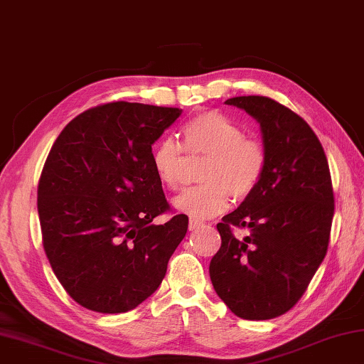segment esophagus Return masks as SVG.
<instances>
[{
    "mask_svg": "<svg viewBox=\"0 0 364 364\" xmlns=\"http://www.w3.org/2000/svg\"><path fill=\"white\" fill-rule=\"evenodd\" d=\"M205 227V224H203V222H200V220H190L188 222V228L190 230H198V228H203Z\"/></svg>",
    "mask_w": 364,
    "mask_h": 364,
    "instance_id": "esophagus-1",
    "label": "esophagus"
}]
</instances>
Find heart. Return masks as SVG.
<instances>
[{
	"mask_svg": "<svg viewBox=\"0 0 364 364\" xmlns=\"http://www.w3.org/2000/svg\"><path fill=\"white\" fill-rule=\"evenodd\" d=\"M190 158H208L201 171L205 186L172 201L178 213L193 219L214 218L227 211L230 200L243 201L256 192L267 169V151L259 140L246 137L243 127L219 112H206L182 127ZM158 181L177 190L186 183L188 158L174 139H163L151 153Z\"/></svg>",
	"mask_w": 364,
	"mask_h": 364,
	"instance_id": "1",
	"label": "heart"
}]
</instances>
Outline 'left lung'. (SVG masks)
<instances>
[{
  "label": "left lung",
  "instance_id": "1",
  "mask_svg": "<svg viewBox=\"0 0 364 364\" xmlns=\"http://www.w3.org/2000/svg\"><path fill=\"white\" fill-rule=\"evenodd\" d=\"M225 104L260 124L267 169L256 192L218 224L222 245L209 277L235 315L272 320L294 307L326 256L333 182L320 140L297 113L262 95ZM232 226L250 233L238 240Z\"/></svg>",
  "mask_w": 364,
  "mask_h": 364
}]
</instances>
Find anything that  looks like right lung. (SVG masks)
<instances>
[{
	"mask_svg": "<svg viewBox=\"0 0 364 364\" xmlns=\"http://www.w3.org/2000/svg\"><path fill=\"white\" fill-rule=\"evenodd\" d=\"M181 108L110 102L63 127L38 183L44 252L81 307L99 314L136 309L161 284L188 228L169 209L151 164V145Z\"/></svg>",
	"mask_w": 364,
	"mask_h": 364,
	"instance_id": "add662e5",
	"label": "right lung"
}]
</instances>
